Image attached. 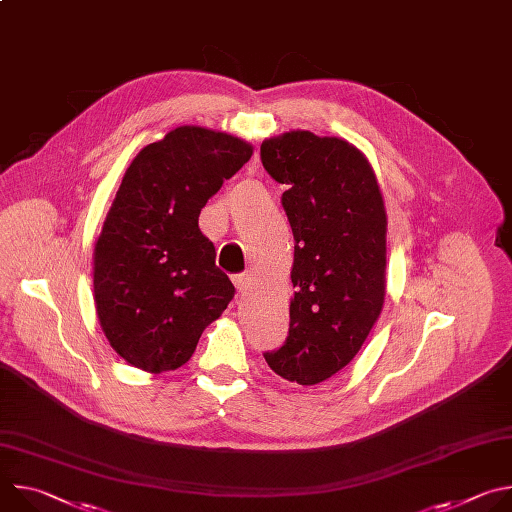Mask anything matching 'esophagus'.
Here are the masks:
<instances>
[{
  "label": "esophagus",
  "mask_w": 512,
  "mask_h": 512,
  "mask_svg": "<svg viewBox=\"0 0 512 512\" xmlns=\"http://www.w3.org/2000/svg\"><path fill=\"white\" fill-rule=\"evenodd\" d=\"M253 275L249 273V271H245V273H239V275H235V285H237V289H239V294H247V291L251 289V285H253Z\"/></svg>",
  "instance_id": "34e87169"
}]
</instances>
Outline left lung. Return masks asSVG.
I'll list each match as a JSON object with an SVG mask.
<instances>
[{"mask_svg":"<svg viewBox=\"0 0 512 512\" xmlns=\"http://www.w3.org/2000/svg\"><path fill=\"white\" fill-rule=\"evenodd\" d=\"M261 162L285 186L296 241L289 334L263 356L285 381L310 387L342 371L381 316L385 202L369 160L340 137L287 131L261 143Z\"/></svg>","mask_w":512,"mask_h":512,"instance_id":"left-lung-1","label":"left lung"}]
</instances>
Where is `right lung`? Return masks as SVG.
Segmentation results:
<instances>
[{"mask_svg":"<svg viewBox=\"0 0 512 512\" xmlns=\"http://www.w3.org/2000/svg\"><path fill=\"white\" fill-rule=\"evenodd\" d=\"M253 145L194 125L145 145L127 168L95 245V308L113 350L148 373L176 371L235 296L198 229L210 196Z\"/></svg>","mask_w":512,"mask_h":512,"instance_id":"obj_1","label":"right lung"}]
</instances>
